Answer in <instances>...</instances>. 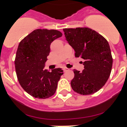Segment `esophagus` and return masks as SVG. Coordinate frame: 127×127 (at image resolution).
I'll return each instance as SVG.
<instances>
[{
  "mask_svg": "<svg viewBox=\"0 0 127 127\" xmlns=\"http://www.w3.org/2000/svg\"><path fill=\"white\" fill-rule=\"evenodd\" d=\"M63 69H64V72H66V71H68L69 69H68V68H67V67H64Z\"/></svg>",
  "mask_w": 127,
  "mask_h": 127,
  "instance_id": "obj_1",
  "label": "esophagus"
}]
</instances>
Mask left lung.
<instances>
[{"instance_id": "obj_1", "label": "left lung", "mask_w": 127, "mask_h": 127, "mask_svg": "<svg viewBox=\"0 0 127 127\" xmlns=\"http://www.w3.org/2000/svg\"><path fill=\"white\" fill-rule=\"evenodd\" d=\"M67 43L75 51L76 57L84 62V69H74L71 82L74 92L81 95H91L100 90L109 77L112 57L109 45L104 37L88 28L63 29Z\"/></svg>"}]
</instances>
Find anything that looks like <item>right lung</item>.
I'll return each mask as SVG.
<instances>
[{"instance_id":"1","label":"right lung","mask_w":127,"mask_h":127,"mask_svg":"<svg viewBox=\"0 0 127 127\" xmlns=\"http://www.w3.org/2000/svg\"><path fill=\"white\" fill-rule=\"evenodd\" d=\"M61 36L57 30L36 29L19 43L15 61L18 79L24 90L35 98L45 99L55 93L63 71L43 69L51 43Z\"/></svg>"}]
</instances>
